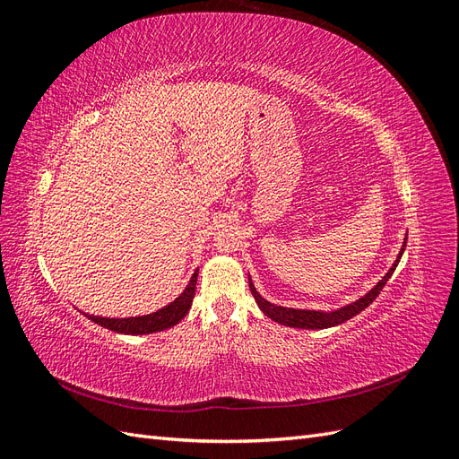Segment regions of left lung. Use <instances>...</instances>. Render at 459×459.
<instances>
[{"mask_svg": "<svg viewBox=\"0 0 459 459\" xmlns=\"http://www.w3.org/2000/svg\"><path fill=\"white\" fill-rule=\"evenodd\" d=\"M406 241H408V233H406V239H404V245H402L400 253H398V258L396 262L391 266V270L386 272V275L383 277V280L375 285L371 290H368V293L358 299L356 302H351L346 304V307L339 308V310H333V312H319V310H300V308H285V307H277V304H272L268 302L266 299H262L258 295V290L255 289L251 277H248V287H251V293L256 300V304L260 307V310L266 314L270 319H273V322L281 324V325H287V327H299V329H327V327H333V325H339V324H344L346 319L354 317L356 314H359L362 310H366L369 304L377 299V295L383 290V287L386 285L388 277L393 275V272L396 270L398 262L402 258V255H404V248H406Z\"/></svg>", "mask_w": 459, "mask_h": 459, "instance_id": "8db88e82", "label": "left lung"}]
</instances>
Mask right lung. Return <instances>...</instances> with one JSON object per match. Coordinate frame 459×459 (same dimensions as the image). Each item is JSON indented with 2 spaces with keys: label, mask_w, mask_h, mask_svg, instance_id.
I'll return each mask as SVG.
<instances>
[{
  "label": "right lung",
  "mask_w": 459,
  "mask_h": 459,
  "mask_svg": "<svg viewBox=\"0 0 459 459\" xmlns=\"http://www.w3.org/2000/svg\"><path fill=\"white\" fill-rule=\"evenodd\" d=\"M197 273H199V270H195V273L191 275V280H189L187 287L184 289L182 295H179L174 302H170L169 307H164L152 314L137 316V317H101V316H91V314H84V312L82 314L90 317L91 322L100 324L101 327L117 331V333H124V335H147V333L164 331V329L174 327L176 324L182 322L186 314L189 312L193 297H195Z\"/></svg>",
  "instance_id": "right-lung-1"
}]
</instances>
